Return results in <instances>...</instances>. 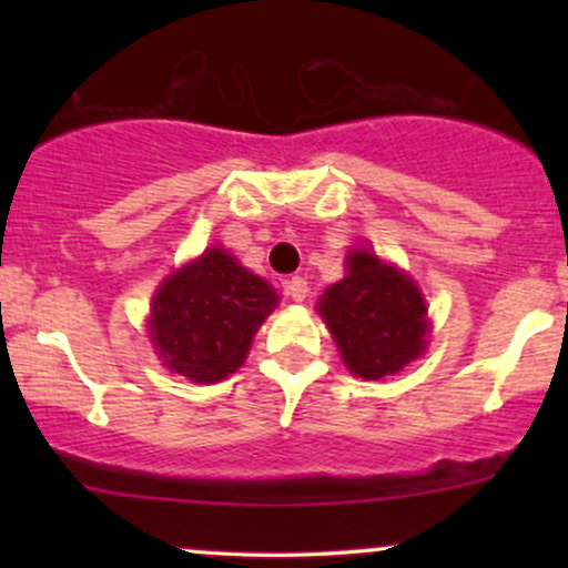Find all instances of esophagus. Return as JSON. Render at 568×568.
Returning a JSON list of instances; mask_svg holds the SVG:
<instances>
[{"label": "esophagus", "mask_w": 568, "mask_h": 568, "mask_svg": "<svg viewBox=\"0 0 568 568\" xmlns=\"http://www.w3.org/2000/svg\"><path fill=\"white\" fill-rule=\"evenodd\" d=\"M285 293L293 298V302H304L306 296H310V285H306L304 277H291L288 283H285Z\"/></svg>", "instance_id": "obj_1"}]
</instances>
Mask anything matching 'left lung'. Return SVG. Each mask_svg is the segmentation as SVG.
Here are the masks:
<instances>
[{
  "mask_svg": "<svg viewBox=\"0 0 568 568\" xmlns=\"http://www.w3.org/2000/svg\"><path fill=\"white\" fill-rule=\"evenodd\" d=\"M347 264V277L325 291L317 310L352 374L393 376L425 352V298L403 272L371 251L349 253Z\"/></svg>",
  "mask_w": 568,
  "mask_h": 568,
  "instance_id": "1",
  "label": "left lung"
}]
</instances>
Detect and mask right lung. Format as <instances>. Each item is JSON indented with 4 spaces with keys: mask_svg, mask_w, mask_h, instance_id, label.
<instances>
[{
    "mask_svg": "<svg viewBox=\"0 0 568 568\" xmlns=\"http://www.w3.org/2000/svg\"><path fill=\"white\" fill-rule=\"evenodd\" d=\"M275 304V288L211 247L162 283L152 306V338L175 374L219 382L243 366L253 334Z\"/></svg>",
    "mask_w": 568,
    "mask_h": 568,
    "instance_id": "add662e5",
    "label": "right lung"
}]
</instances>
